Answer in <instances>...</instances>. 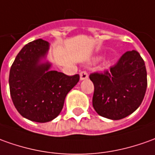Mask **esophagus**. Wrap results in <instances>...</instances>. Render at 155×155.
Listing matches in <instances>:
<instances>
[{"label": "esophagus", "instance_id": "1", "mask_svg": "<svg viewBox=\"0 0 155 155\" xmlns=\"http://www.w3.org/2000/svg\"><path fill=\"white\" fill-rule=\"evenodd\" d=\"M88 78V72L86 71H83L80 72V79L81 80H85L87 79Z\"/></svg>", "mask_w": 155, "mask_h": 155}]
</instances>
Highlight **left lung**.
<instances>
[{"instance_id":"8db88e82","label":"left lung","mask_w":155,"mask_h":155,"mask_svg":"<svg viewBox=\"0 0 155 155\" xmlns=\"http://www.w3.org/2000/svg\"><path fill=\"white\" fill-rule=\"evenodd\" d=\"M93 106L100 116L120 120L136 110L147 88L144 61L137 51H127L110 71L94 72Z\"/></svg>"}]
</instances>
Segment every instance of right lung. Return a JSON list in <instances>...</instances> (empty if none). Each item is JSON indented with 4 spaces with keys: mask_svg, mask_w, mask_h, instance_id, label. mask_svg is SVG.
Wrapping results in <instances>:
<instances>
[{
    "mask_svg": "<svg viewBox=\"0 0 155 155\" xmlns=\"http://www.w3.org/2000/svg\"><path fill=\"white\" fill-rule=\"evenodd\" d=\"M50 44L39 39L27 44L16 56L9 74L12 102L20 115L36 122L55 119L63 108L68 92L79 81V75L67 76L51 71L45 58Z\"/></svg>",
    "mask_w": 155,
    "mask_h": 155,
    "instance_id": "1",
    "label": "right lung"
}]
</instances>
